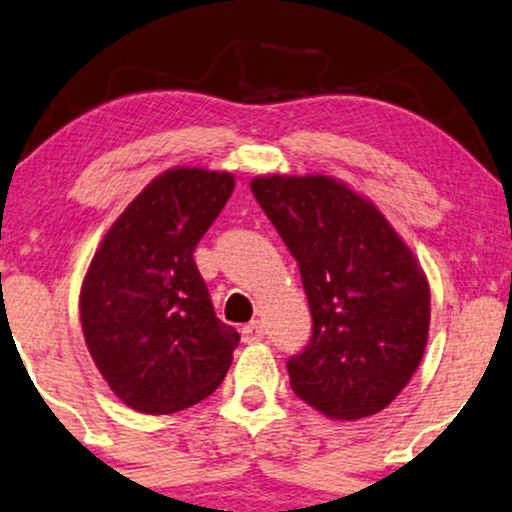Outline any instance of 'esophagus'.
Returning <instances> with one entry per match:
<instances>
[{"label":"esophagus","mask_w":512,"mask_h":512,"mask_svg":"<svg viewBox=\"0 0 512 512\" xmlns=\"http://www.w3.org/2000/svg\"><path fill=\"white\" fill-rule=\"evenodd\" d=\"M264 335H267V330H264V325L260 323V320H252V323L243 327V342H248V344L262 342Z\"/></svg>","instance_id":"obj_1"}]
</instances>
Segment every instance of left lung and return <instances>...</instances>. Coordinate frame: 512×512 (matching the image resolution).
<instances>
[{"instance_id":"obj_1","label":"left lung","mask_w":512,"mask_h":512,"mask_svg":"<svg viewBox=\"0 0 512 512\" xmlns=\"http://www.w3.org/2000/svg\"><path fill=\"white\" fill-rule=\"evenodd\" d=\"M252 196L299 264L313 330L288 360L297 398L337 421L393 403L424 358L431 290L377 206L327 175H262Z\"/></svg>"}]
</instances>
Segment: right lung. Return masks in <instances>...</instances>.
I'll use <instances>...</instances> for the list:
<instances>
[{"instance_id": "add662e5", "label": "right lung", "mask_w": 512, "mask_h": 512, "mask_svg": "<svg viewBox=\"0 0 512 512\" xmlns=\"http://www.w3.org/2000/svg\"><path fill=\"white\" fill-rule=\"evenodd\" d=\"M234 192V175L170 168L135 196L81 283V330L121 403L173 414L201 403L241 335L215 316L194 250Z\"/></svg>"}]
</instances>
